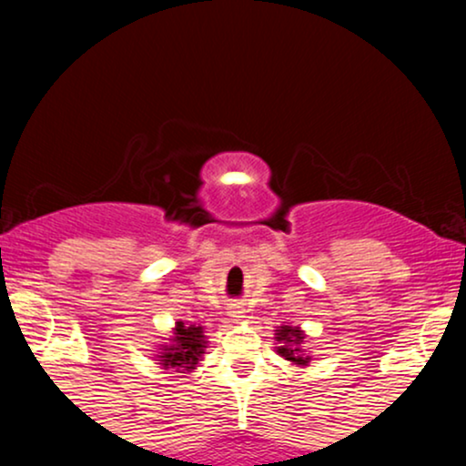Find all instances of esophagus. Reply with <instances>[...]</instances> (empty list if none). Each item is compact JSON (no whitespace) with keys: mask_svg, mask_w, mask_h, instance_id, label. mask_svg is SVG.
Masks as SVG:
<instances>
[{"mask_svg":"<svg viewBox=\"0 0 466 466\" xmlns=\"http://www.w3.org/2000/svg\"><path fill=\"white\" fill-rule=\"evenodd\" d=\"M231 318H235V320H239V318H244V309H241V308H233V309H231Z\"/></svg>","mask_w":466,"mask_h":466,"instance_id":"obj_1","label":"esophagus"}]
</instances>
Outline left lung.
Returning a JSON list of instances; mask_svg holds the SVG:
<instances>
[{
    "mask_svg": "<svg viewBox=\"0 0 466 466\" xmlns=\"http://www.w3.org/2000/svg\"><path fill=\"white\" fill-rule=\"evenodd\" d=\"M278 335V341H282V346L278 348V352L284 356L286 360H292L297 362V365H305V362H309L308 356H301L299 354V343L303 341V333L299 330L297 327H279V333Z\"/></svg>",
    "mask_w": 466,
    "mask_h": 466,
    "instance_id": "left-lung-1",
    "label": "left lung"
}]
</instances>
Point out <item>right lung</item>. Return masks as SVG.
<instances>
[{
	"mask_svg": "<svg viewBox=\"0 0 466 466\" xmlns=\"http://www.w3.org/2000/svg\"><path fill=\"white\" fill-rule=\"evenodd\" d=\"M174 346H169L161 356L163 367H182V369H195L197 360L203 354V348H206V341H203V330L201 327H184L180 322L176 329Z\"/></svg>",
	"mask_w": 466,
	"mask_h": 466,
	"instance_id": "add662e5",
	"label": "right lung"
}]
</instances>
